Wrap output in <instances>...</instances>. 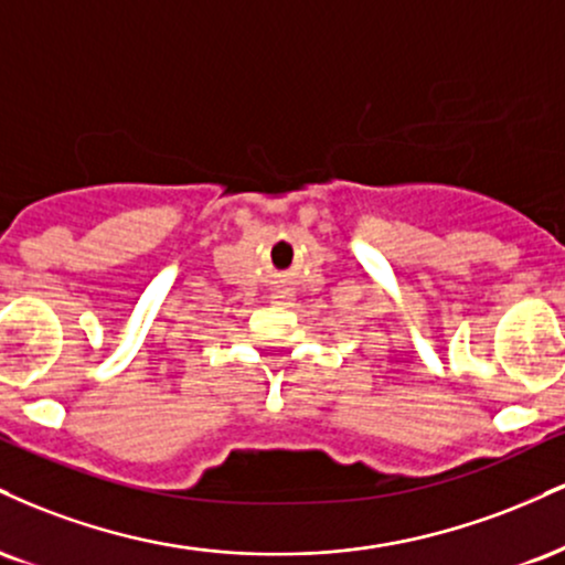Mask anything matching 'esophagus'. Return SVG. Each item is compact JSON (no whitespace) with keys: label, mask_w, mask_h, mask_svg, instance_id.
I'll use <instances>...</instances> for the list:
<instances>
[{"label":"esophagus","mask_w":565,"mask_h":565,"mask_svg":"<svg viewBox=\"0 0 565 565\" xmlns=\"http://www.w3.org/2000/svg\"><path fill=\"white\" fill-rule=\"evenodd\" d=\"M270 300H274L276 305H284L291 300V287H287V284H278V287L274 289V295H270Z\"/></svg>","instance_id":"obj_1"}]
</instances>
